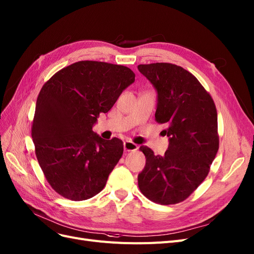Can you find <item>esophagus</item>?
<instances>
[{"label": "esophagus", "mask_w": 254, "mask_h": 254, "mask_svg": "<svg viewBox=\"0 0 254 254\" xmlns=\"http://www.w3.org/2000/svg\"><path fill=\"white\" fill-rule=\"evenodd\" d=\"M137 148H138V146L132 142H130V141L124 142L125 151H135V150H137Z\"/></svg>", "instance_id": "esophagus-1"}]
</instances>
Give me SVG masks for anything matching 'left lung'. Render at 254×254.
Listing matches in <instances>:
<instances>
[{
	"instance_id": "obj_1",
	"label": "left lung",
	"mask_w": 254,
	"mask_h": 254,
	"mask_svg": "<svg viewBox=\"0 0 254 254\" xmlns=\"http://www.w3.org/2000/svg\"><path fill=\"white\" fill-rule=\"evenodd\" d=\"M157 92L155 121L167 126L165 154L139 147L146 165L138 174V188L152 202H183L208 176L218 150L215 104L197 78L170 63L137 66Z\"/></svg>"
}]
</instances>
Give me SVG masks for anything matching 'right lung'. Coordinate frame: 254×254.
Segmentation results:
<instances>
[{"label":"right lung","mask_w":254,"mask_h":254,"mask_svg":"<svg viewBox=\"0 0 254 254\" xmlns=\"http://www.w3.org/2000/svg\"><path fill=\"white\" fill-rule=\"evenodd\" d=\"M134 77L126 66L80 61L43 85L31 136L44 176L60 195L88 199L106 185L124 146L118 137L105 141L92 127Z\"/></svg>","instance_id":"right-lung-1"}]
</instances>
